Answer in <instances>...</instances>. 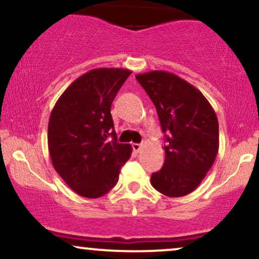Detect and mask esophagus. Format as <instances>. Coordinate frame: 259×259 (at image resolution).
<instances>
[{
	"label": "esophagus",
	"mask_w": 259,
	"mask_h": 259,
	"mask_svg": "<svg viewBox=\"0 0 259 259\" xmlns=\"http://www.w3.org/2000/svg\"><path fill=\"white\" fill-rule=\"evenodd\" d=\"M133 150L135 151V152H140V151L142 150V146L140 144H133Z\"/></svg>",
	"instance_id": "esophagus-1"
}]
</instances>
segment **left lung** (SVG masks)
<instances>
[{"label":"left lung","instance_id":"8db88e82","mask_svg":"<svg viewBox=\"0 0 259 259\" xmlns=\"http://www.w3.org/2000/svg\"><path fill=\"white\" fill-rule=\"evenodd\" d=\"M136 79L156 107L165 134V159L151 184L168 197L185 196L201 184L219 148L217 114L194 85L164 70L138 74Z\"/></svg>","mask_w":259,"mask_h":259}]
</instances>
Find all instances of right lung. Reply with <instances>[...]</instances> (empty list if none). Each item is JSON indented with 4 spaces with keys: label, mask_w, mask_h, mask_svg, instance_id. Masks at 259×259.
I'll return each instance as SVG.
<instances>
[{
    "label": "right lung",
    "mask_w": 259,
    "mask_h": 259,
    "mask_svg": "<svg viewBox=\"0 0 259 259\" xmlns=\"http://www.w3.org/2000/svg\"><path fill=\"white\" fill-rule=\"evenodd\" d=\"M129 69L99 68L79 76L61 95L49 121L53 168L76 194L106 195L118 183L132 146L118 144L111 106Z\"/></svg>",
    "instance_id": "add662e5"
}]
</instances>
